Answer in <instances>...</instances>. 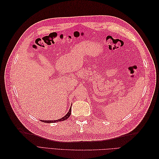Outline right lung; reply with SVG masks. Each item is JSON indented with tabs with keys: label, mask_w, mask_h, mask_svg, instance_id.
Instances as JSON below:
<instances>
[{
	"label": "right lung",
	"mask_w": 159,
	"mask_h": 159,
	"mask_svg": "<svg viewBox=\"0 0 159 159\" xmlns=\"http://www.w3.org/2000/svg\"><path fill=\"white\" fill-rule=\"evenodd\" d=\"M71 107L70 108V110L67 113V114L65 115V116H64L63 117H61V119H57V120H51V121H49V120H48V121H44V120H41V121L42 122L44 123H56V122H60V121H65V120H66L67 119H68L69 117L71 115Z\"/></svg>",
	"instance_id": "1"
}]
</instances>
